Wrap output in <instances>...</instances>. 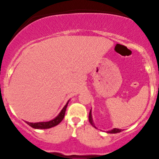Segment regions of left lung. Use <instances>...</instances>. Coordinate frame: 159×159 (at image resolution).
Segmentation results:
<instances>
[{
  "label": "left lung",
  "mask_w": 159,
  "mask_h": 159,
  "mask_svg": "<svg viewBox=\"0 0 159 159\" xmlns=\"http://www.w3.org/2000/svg\"><path fill=\"white\" fill-rule=\"evenodd\" d=\"M89 122H90V124H91V125L93 126V127L95 128V129H97V128H96V126L94 125V121H93L92 115H91V111H90V112H89ZM121 129H113L110 130V131H107V133H110V134H116V133H119V132H121Z\"/></svg>",
  "instance_id": "left-lung-1"
}]
</instances>
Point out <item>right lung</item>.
Instances as JSON below:
<instances>
[{"label": "right lung", "mask_w": 159, "mask_h": 159, "mask_svg": "<svg viewBox=\"0 0 159 159\" xmlns=\"http://www.w3.org/2000/svg\"><path fill=\"white\" fill-rule=\"evenodd\" d=\"M70 100L68 101V102L66 103V105L64 106V108H62V110L61 111L60 113L54 118V119L48 121H41V122H28L26 121L27 124L28 125H30V127H32L33 129H51V128L54 127V126L57 125L61 121L63 120L64 117H65V111H66L67 106H68V104Z\"/></svg>", "instance_id": "obj_1"}]
</instances>
